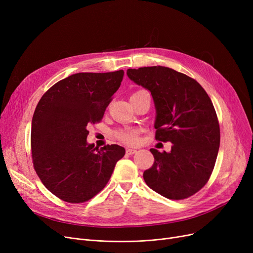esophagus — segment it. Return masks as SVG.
<instances>
[{
  "label": "esophagus",
  "instance_id": "34e87169",
  "mask_svg": "<svg viewBox=\"0 0 253 253\" xmlns=\"http://www.w3.org/2000/svg\"><path fill=\"white\" fill-rule=\"evenodd\" d=\"M137 151L136 150H134V149H127L126 150V154L127 155H133V154H135Z\"/></svg>",
  "mask_w": 253,
  "mask_h": 253
}]
</instances>
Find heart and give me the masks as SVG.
I'll use <instances>...</instances> for the list:
<instances>
[{
    "label": "heart",
    "instance_id": "b5f03b06",
    "mask_svg": "<svg viewBox=\"0 0 253 253\" xmlns=\"http://www.w3.org/2000/svg\"><path fill=\"white\" fill-rule=\"evenodd\" d=\"M144 93H149V92L145 90H137L131 96L144 94ZM138 136H139V132L135 129H122V130H118L116 132V137L120 141H122L127 144L136 143L138 141Z\"/></svg>",
    "mask_w": 253,
    "mask_h": 253
}]
</instances>
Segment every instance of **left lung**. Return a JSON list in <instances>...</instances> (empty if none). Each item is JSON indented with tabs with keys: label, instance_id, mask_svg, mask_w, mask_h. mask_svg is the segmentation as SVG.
<instances>
[{
	"label": "left lung",
	"instance_id": "obj_1",
	"mask_svg": "<svg viewBox=\"0 0 253 253\" xmlns=\"http://www.w3.org/2000/svg\"><path fill=\"white\" fill-rule=\"evenodd\" d=\"M127 76L151 92L156 139L172 142L170 153L150 150L155 162L143 172L145 183L172 200L193 196L208 181L219 149V124L210 97L196 80L166 66L129 69Z\"/></svg>",
	"mask_w": 253,
	"mask_h": 253
}]
</instances>
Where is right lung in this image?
Masks as SVG:
<instances>
[{
    "mask_svg": "<svg viewBox=\"0 0 253 253\" xmlns=\"http://www.w3.org/2000/svg\"><path fill=\"white\" fill-rule=\"evenodd\" d=\"M124 71L78 73L53 85L40 99L32 121L34 168L53 195L83 203L110 180L125 155L118 144L100 150L87 143L90 124L100 122Z\"/></svg>",
    "mask_w": 253,
    "mask_h": 253,
    "instance_id": "1",
    "label": "right lung"
}]
</instances>
